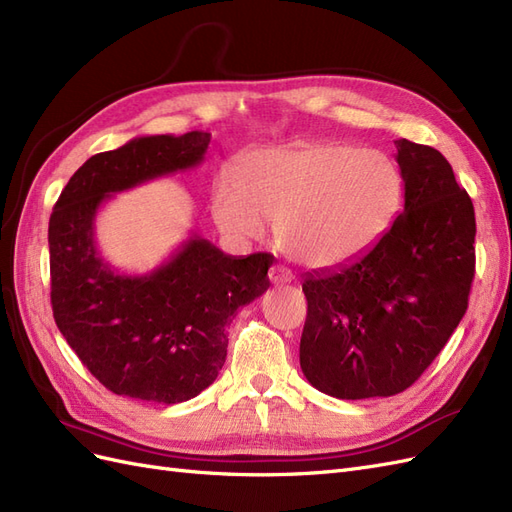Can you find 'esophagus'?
Masks as SVG:
<instances>
[{"label":"esophagus","mask_w":512,"mask_h":512,"mask_svg":"<svg viewBox=\"0 0 512 512\" xmlns=\"http://www.w3.org/2000/svg\"><path fill=\"white\" fill-rule=\"evenodd\" d=\"M292 277L294 275L284 265H273L271 271H269V280L273 284H288V282H292Z\"/></svg>","instance_id":"34e87169"}]
</instances>
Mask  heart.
<instances>
[{
    "label": "heart",
    "mask_w": 512,
    "mask_h": 512,
    "mask_svg": "<svg viewBox=\"0 0 512 512\" xmlns=\"http://www.w3.org/2000/svg\"><path fill=\"white\" fill-rule=\"evenodd\" d=\"M406 175L386 151L352 143H309L260 151L243 177L224 170L213 213L235 239H262L277 226L284 252L312 269L367 254L404 207Z\"/></svg>",
    "instance_id": "1"
}]
</instances>
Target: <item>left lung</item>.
<instances>
[{
    "label": "left lung",
    "mask_w": 512,
    "mask_h": 512,
    "mask_svg": "<svg viewBox=\"0 0 512 512\" xmlns=\"http://www.w3.org/2000/svg\"><path fill=\"white\" fill-rule=\"evenodd\" d=\"M404 211L359 258L303 280L299 359L309 384L337 399L406 391L468 309L474 205L438 149L395 141Z\"/></svg>",
    "instance_id": "obj_1"
}]
</instances>
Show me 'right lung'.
I'll return each instance as SVG.
<instances>
[{
	"instance_id": "1",
	"label": "right lung",
	"mask_w": 512,
	"mask_h": 512,
	"mask_svg": "<svg viewBox=\"0 0 512 512\" xmlns=\"http://www.w3.org/2000/svg\"><path fill=\"white\" fill-rule=\"evenodd\" d=\"M209 132L138 136L91 156L61 192L49 222L51 305L68 346L108 391L181 404L205 391L226 361L237 309L269 288L273 256H228L192 235L147 275L115 271L94 226L104 200L203 162Z\"/></svg>"
}]
</instances>
